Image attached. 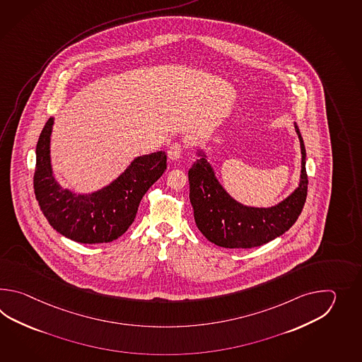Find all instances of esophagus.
Returning a JSON list of instances; mask_svg holds the SVG:
<instances>
[{"instance_id": "obj_1", "label": "esophagus", "mask_w": 362, "mask_h": 362, "mask_svg": "<svg viewBox=\"0 0 362 362\" xmlns=\"http://www.w3.org/2000/svg\"><path fill=\"white\" fill-rule=\"evenodd\" d=\"M184 145L181 142H173L168 147V158L172 160H178L184 151Z\"/></svg>"}]
</instances>
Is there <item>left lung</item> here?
Instances as JSON below:
<instances>
[{
	"instance_id": "left-lung-1",
	"label": "left lung",
	"mask_w": 362,
	"mask_h": 362,
	"mask_svg": "<svg viewBox=\"0 0 362 362\" xmlns=\"http://www.w3.org/2000/svg\"><path fill=\"white\" fill-rule=\"evenodd\" d=\"M301 147L300 185L277 206L270 208L247 207L233 199L216 180L206 158L189 170L190 202L194 218L206 238L223 248H252L268 243L293 226L307 199L308 176L305 147L300 131L295 125Z\"/></svg>"
}]
</instances>
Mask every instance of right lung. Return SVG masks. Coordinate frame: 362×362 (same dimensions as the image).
<instances>
[{"label":"right lung","instance_id":"obj_1","mask_svg":"<svg viewBox=\"0 0 362 362\" xmlns=\"http://www.w3.org/2000/svg\"><path fill=\"white\" fill-rule=\"evenodd\" d=\"M54 119L47 120L36 146L35 195L49 223L75 242L107 243L123 235L134 221L139 202L167 170V154L139 156L100 192L83 195L62 189L50 165V134Z\"/></svg>","mask_w":362,"mask_h":362}]
</instances>
